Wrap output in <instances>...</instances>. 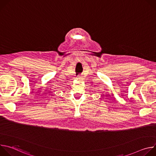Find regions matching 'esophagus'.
I'll use <instances>...</instances> for the list:
<instances>
[{
    "label": "esophagus",
    "mask_w": 156,
    "mask_h": 156,
    "mask_svg": "<svg viewBox=\"0 0 156 156\" xmlns=\"http://www.w3.org/2000/svg\"><path fill=\"white\" fill-rule=\"evenodd\" d=\"M81 78V76H78V77L76 78V79H80Z\"/></svg>",
    "instance_id": "34e87169"
}]
</instances>
